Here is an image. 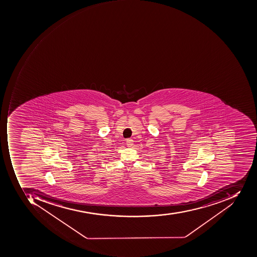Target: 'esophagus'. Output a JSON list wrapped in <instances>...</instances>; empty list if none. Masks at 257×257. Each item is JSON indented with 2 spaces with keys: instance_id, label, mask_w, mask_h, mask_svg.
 I'll return each instance as SVG.
<instances>
[{
  "instance_id": "esophagus-1",
  "label": "esophagus",
  "mask_w": 257,
  "mask_h": 257,
  "mask_svg": "<svg viewBox=\"0 0 257 257\" xmlns=\"http://www.w3.org/2000/svg\"><path fill=\"white\" fill-rule=\"evenodd\" d=\"M126 145H127V147H131L132 145H133L134 142L133 140L131 139V138H128V139H126Z\"/></svg>"
}]
</instances>
